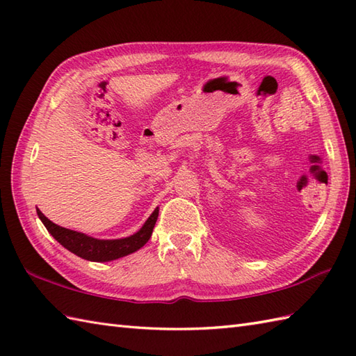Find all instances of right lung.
Masks as SVG:
<instances>
[{"mask_svg":"<svg viewBox=\"0 0 356 356\" xmlns=\"http://www.w3.org/2000/svg\"><path fill=\"white\" fill-rule=\"evenodd\" d=\"M36 213L45 228H47V231L53 236V238L58 240L59 243L65 249H69L74 255H78L81 259H86L88 261H111L120 259V257L136 252L147 243L151 234H153V228L159 216V208L153 211V214L147 218V222L143 223V226L138 232L133 234L130 237L116 240L93 238L82 232L67 229L63 228V226L53 223L40 209H36Z\"/></svg>","mask_w":356,"mask_h":356,"instance_id":"obj_1","label":"right lung"}]
</instances>
